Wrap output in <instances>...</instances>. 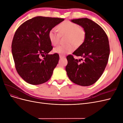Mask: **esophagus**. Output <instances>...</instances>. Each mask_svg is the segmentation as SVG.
<instances>
[{
	"instance_id": "obj_1",
	"label": "esophagus",
	"mask_w": 123,
	"mask_h": 123,
	"mask_svg": "<svg viewBox=\"0 0 123 123\" xmlns=\"http://www.w3.org/2000/svg\"><path fill=\"white\" fill-rule=\"evenodd\" d=\"M64 57H65V56L62 55H59V58H63Z\"/></svg>"
}]
</instances>
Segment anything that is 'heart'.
<instances>
[{
  "label": "heart",
  "instance_id": "heart-1",
  "mask_svg": "<svg viewBox=\"0 0 123 123\" xmlns=\"http://www.w3.org/2000/svg\"><path fill=\"white\" fill-rule=\"evenodd\" d=\"M57 30L52 28L48 33V38L51 44L56 46L58 43L59 39V34H67L66 43L64 45H59L53 49L54 52L59 54L65 55L69 54L75 50L76 46L79 47L83 43L86 36L85 30L80 27L77 24L70 21H64L59 24L57 27Z\"/></svg>",
  "mask_w": 123,
  "mask_h": 123
}]
</instances>
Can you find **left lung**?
Here are the masks:
<instances>
[{"label": "left lung", "instance_id": "left-lung-1", "mask_svg": "<svg viewBox=\"0 0 123 123\" xmlns=\"http://www.w3.org/2000/svg\"><path fill=\"white\" fill-rule=\"evenodd\" d=\"M71 21L81 26L86 36L83 43L73 53L84 58V62L80 64V59H74L72 55L67 56V74L74 83L89 86L94 84L105 70L110 54L108 38L102 28L88 18L71 19Z\"/></svg>", "mask_w": 123, "mask_h": 123}]
</instances>
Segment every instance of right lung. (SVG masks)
Segmentation results:
<instances>
[{
	"mask_svg": "<svg viewBox=\"0 0 123 123\" xmlns=\"http://www.w3.org/2000/svg\"><path fill=\"white\" fill-rule=\"evenodd\" d=\"M64 20L37 16L25 21L15 32L12 53L17 72L27 83L40 85L51 78L58 62L59 55L48 54L53 49L48 33ZM41 55L44 56L43 60L40 58Z\"/></svg>",
	"mask_w": 123,
	"mask_h": 123,
	"instance_id": "right-lung-1",
	"label": "right lung"
}]
</instances>
